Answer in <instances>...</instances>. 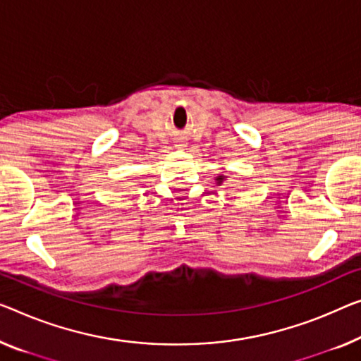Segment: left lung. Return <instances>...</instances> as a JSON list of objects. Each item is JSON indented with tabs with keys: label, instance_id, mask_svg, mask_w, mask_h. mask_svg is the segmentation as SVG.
Instances as JSON below:
<instances>
[{
	"label": "left lung",
	"instance_id": "obj_1",
	"mask_svg": "<svg viewBox=\"0 0 361 361\" xmlns=\"http://www.w3.org/2000/svg\"><path fill=\"white\" fill-rule=\"evenodd\" d=\"M217 180H219V181H222V178H217Z\"/></svg>",
	"mask_w": 361,
	"mask_h": 361
}]
</instances>
